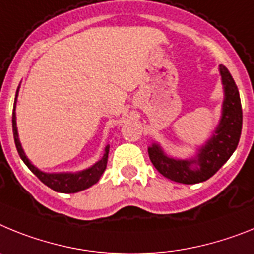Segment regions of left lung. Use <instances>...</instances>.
Instances as JSON below:
<instances>
[{"label":"left lung","instance_id":"1","mask_svg":"<svg viewBox=\"0 0 254 254\" xmlns=\"http://www.w3.org/2000/svg\"><path fill=\"white\" fill-rule=\"evenodd\" d=\"M220 74L225 93L221 119L212 136L202 145L197 156L190 160H176L165 154L160 144L153 143L148 148L153 166L167 179L183 184L206 182L219 171L237 149L243 124L239 90L224 65H220Z\"/></svg>","mask_w":254,"mask_h":254}]
</instances>
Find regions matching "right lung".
I'll return each instance as SVG.
<instances>
[{
  "label": "right lung",
  "mask_w": 254,
  "mask_h": 254,
  "mask_svg": "<svg viewBox=\"0 0 254 254\" xmlns=\"http://www.w3.org/2000/svg\"><path fill=\"white\" fill-rule=\"evenodd\" d=\"M17 93H19V87L16 90V96H15L14 102V112H12V133H14L15 145H16L17 153L20 156L21 160L24 161V164L29 167V170L34 174L43 184H46L48 188L54 189L55 191H60V193H76V191L84 190V189L89 188L93 184H96L102 174L105 173L106 166H107V158H109V151L110 145H107L105 148V154L98 162L93 165L89 169H85L79 173H60V174H48L43 173L39 169L34 166V165L28 160V157L24 153L23 148H21L20 140H19V135H17V127H16V114H15V107H16V100Z\"/></svg>",
  "instance_id": "1"
}]
</instances>
